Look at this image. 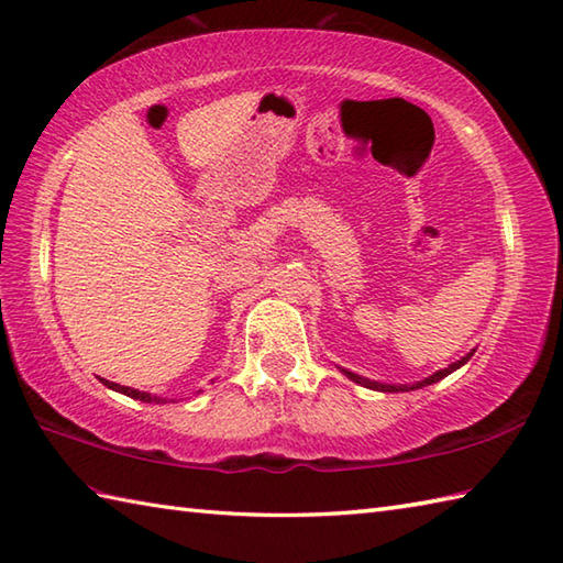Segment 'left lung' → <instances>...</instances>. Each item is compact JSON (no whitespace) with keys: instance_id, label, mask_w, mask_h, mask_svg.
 <instances>
[{"instance_id":"1","label":"left lung","mask_w":563,"mask_h":563,"mask_svg":"<svg viewBox=\"0 0 563 563\" xmlns=\"http://www.w3.org/2000/svg\"><path fill=\"white\" fill-rule=\"evenodd\" d=\"M473 356V351L471 354H466L464 358L461 361H456V363H451L449 368H442V371H437L434 376H429V378H424V380H420V383H412V385H388V383H376V380H368V378H363V376H356V373H351V371H346V368H341V373H344L346 378H351L354 383H358V385H363V388H371V390H380V393H407V390H417V388H424V385H432V383H437V380H442V378H446L449 373H454L456 368H461L464 366V363L468 361Z\"/></svg>"}]
</instances>
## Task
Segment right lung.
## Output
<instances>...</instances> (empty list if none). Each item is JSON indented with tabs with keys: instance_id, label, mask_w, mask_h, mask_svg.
I'll use <instances>...</instances> for the list:
<instances>
[{
	"instance_id": "right-lung-1",
	"label": "right lung",
	"mask_w": 563,
	"mask_h": 563,
	"mask_svg": "<svg viewBox=\"0 0 563 563\" xmlns=\"http://www.w3.org/2000/svg\"><path fill=\"white\" fill-rule=\"evenodd\" d=\"M102 380L107 388H112V390H117V393H124V395H129V398H134V400H141V402H156V405H161V402H165V398H156V395H151V393H141V390H134V388H126V385H119V383H109V380H104V378H99Z\"/></svg>"
}]
</instances>
